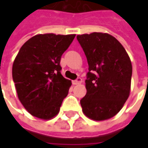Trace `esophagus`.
Listing matches in <instances>:
<instances>
[{"label": "esophagus", "mask_w": 148, "mask_h": 148, "mask_svg": "<svg viewBox=\"0 0 148 148\" xmlns=\"http://www.w3.org/2000/svg\"><path fill=\"white\" fill-rule=\"evenodd\" d=\"M82 78H81V77H77L76 80H74V81H73V82H72V83L74 84V85H77V84L82 83Z\"/></svg>", "instance_id": "esophagus-1"}]
</instances>
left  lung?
Segmentation results:
<instances>
[{
	"label": "left lung",
	"instance_id": "obj_1",
	"mask_svg": "<svg viewBox=\"0 0 148 148\" xmlns=\"http://www.w3.org/2000/svg\"><path fill=\"white\" fill-rule=\"evenodd\" d=\"M89 65L82 112L93 121L110 119L129 97L132 66L130 58L115 37L93 32L77 36Z\"/></svg>",
	"mask_w": 148,
	"mask_h": 148
}]
</instances>
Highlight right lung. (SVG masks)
I'll use <instances>...</instances> for the list:
<instances>
[{"label":"right lung","mask_w":148,"mask_h":148,"mask_svg":"<svg viewBox=\"0 0 148 148\" xmlns=\"http://www.w3.org/2000/svg\"><path fill=\"white\" fill-rule=\"evenodd\" d=\"M74 37L75 35H36L21 47L15 58L12 78L18 98L36 117H55L67 96L71 81L61 74L60 60Z\"/></svg>","instance_id":"right-lung-1"}]
</instances>
